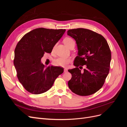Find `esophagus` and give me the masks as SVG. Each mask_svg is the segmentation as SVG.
Masks as SVG:
<instances>
[{
	"label": "esophagus",
	"mask_w": 127,
	"mask_h": 127,
	"mask_svg": "<svg viewBox=\"0 0 127 127\" xmlns=\"http://www.w3.org/2000/svg\"><path fill=\"white\" fill-rule=\"evenodd\" d=\"M67 69L64 68V72H67Z\"/></svg>",
	"instance_id": "esophagus-1"
}]
</instances>
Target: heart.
Returning <instances> with one entry per match:
<instances>
[{
	"instance_id": "heart-1",
	"label": "heart",
	"mask_w": 127,
	"mask_h": 127,
	"mask_svg": "<svg viewBox=\"0 0 127 127\" xmlns=\"http://www.w3.org/2000/svg\"><path fill=\"white\" fill-rule=\"evenodd\" d=\"M64 43L67 47H69L71 45H75V41L71 37H67L64 40ZM71 62V59L69 58H58L53 61V64L56 66L66 67Z\"/></svg>"
}]
</instances>
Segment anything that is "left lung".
Here are the masks:
<instances>
[{
  "mask_svg": "<svg viewBox=\"0 0 127 127\" xmlns=\"http://www.w3.org/2000/svg\"><path fill=\"white\" fill-rule=\"evenodd\" d=\"M67 34L75 40L78 48L74 63L76 67L68 70L72 75L68 87L80 96L94 94L103 86L109 74L111 60L109 44L102 35L90 30L71 29ZM84 65L86 68L81 72L78 67Z\"/></svg>",
  "mask_w": 127,
  "mask_h": 127,
  "instance_id": "left-lung-1",
  "label": "left lung"
}]
</instances>
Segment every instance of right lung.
Here are the masks:
<instances>
[{"mask_svg": "<svg viewBox=\"0 0 127 127\" xmlns=\"http://www.w3.org/2000/svg\"><path fill=\"white\" fill-rule=\"evenodd\" d=\"M65 31V29L38 28L25 34L18 42L14 64L18 80L30 93L40 94L47 92L63 73V68L45 67L41 59L45 52H51Z\"/></svg>", "mask_w": 127, "mask_h": 127, "instance_id": "1", "label": "right lung"}]
</instances>
